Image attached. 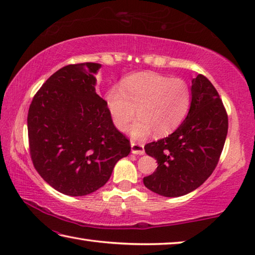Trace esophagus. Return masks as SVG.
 Listing matches in <instances>:
<instances>
[{
    "instance_id": "34e87169",
    "label": "esophagus",
    "mask_w": 255,
    "mask_h": 255,
    "mask_svg": "<svg viewBox=\"0 0 255 255\" xmlns=\"http://www.w3.org/2000/svg\"><path fill=\"white\" fill-rule=\"evenodd\" d=\"M130 146H131V153L135 155H144L145 154V149H144V145H141L139 143H135V141H130Z\"/></svg>"
}]
</instances>
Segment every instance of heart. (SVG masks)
I'll list each match as a JSON object with an SVG mask.
<instances>
[{"mask_svg": "<svg viewBox=\"0 0 255 255\" xmlns=\"http://www.w3.org/2000/svg\"><path fill=\"white\" fill-rule=\"evenodd\" d=\"M106 101L120 131L126 130L136 112L138 118L129 132L143 139L152 131L163 136L180 126L191 106V89L181 79L143 72L127 77L120 88H111Z\"/></svg>", "mask_w": 255, "mask_h": 255, "instance_id": "1", "label": "heart"}]
</instances>
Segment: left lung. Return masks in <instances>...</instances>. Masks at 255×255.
<instances>
[{
    "instance_id": "left-lung-1",
    "label": "left lung",
    "mask_w": 255,
    "mask_h": 255,
    "mask_svg": "<svg viewBox=\"0 0 255 255\" xmlns=\"http://www.w3.org/2000/svg\"><path fill=\"white\" fill-rule=\"evenodd\" d=\"M228 118L215 86L199 74L192 80L191 106L174 132L145 145L157 162L145 187L163 197H180L193 191L213 173L225 144Z\"/></svg>"
}]
</instances>
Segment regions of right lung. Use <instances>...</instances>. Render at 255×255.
<instances>
[{"label": "right lung", "mask_w": 255, "mask_h": 255, "mask_svg": "<svg viewBox=\"0 0 255 255\" xmlns=\"http://www.w3.org/2000/svg\"><path fill=\"white\" fill-rule=\"evenodd\" d=\"M100 64L67 65L33 97L28 112L30 155L50 187L72 197L103 187L130 143L115 127L107 102L96 92Z\"/></svg>", "instance_id": "right-lung-1"}]
</instances>
